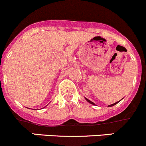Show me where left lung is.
I'll use <instances>...</instances> for the list:
<instances>
[{
    "instance_id": "8db88e82",
    "label": "left lung",
    "mask_w": 146,
    "mask_h": 146,
    "mask_svg": "<svg viewBox=\"0 0 146 146\" xmlns=\"http://www.w3.org/2000/svg\"><path fill=\"white\" fill-rule=\"evenodd\" d=\"M85 99H86V101H87V102H89V103H90V104H93V105H95V104H94V102H91V101H90V100H89V99H86V98H85ZM120 101H121V100H120ZM120 101H119V102H116V103L113 104H111V105H109V107H110V106H114V105H116V104H118V103H119V102H120Z\"/></svg>"
}]
</instances>
